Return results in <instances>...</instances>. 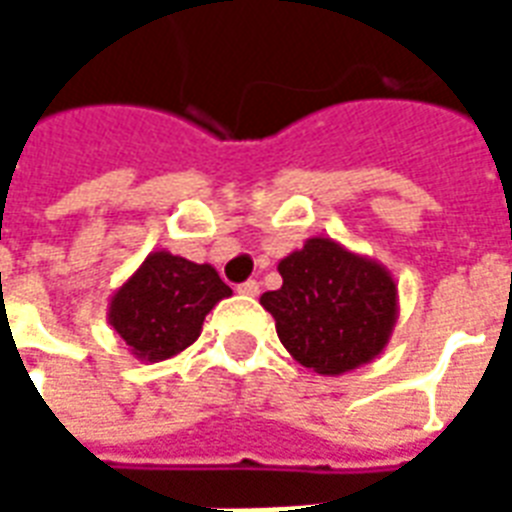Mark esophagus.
<instances>
[{"label":"esophagus","mask_w":512,"mask_h":512,"mask_svg":"<svg viewBox=\"0 0 512 512\" xmlns=\"http://www.w3.org/2000/svg\"><path fill=\"white\" fill-rule=\"evenodd\" d=\"M238 293L252 299V296H257V293H260V282H257V279H246L244 285H238Z\"/></svg>","instance_id":"obj_1"}]
</instances>
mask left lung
<instances>
[{"mask_svg": "<svg viewBox=\"0 0 512 512\" xmlns=\"http://www.w3.org/2000/svg\"><path fill=\"white\" fill-rule=\"evenodd\" d=\"M277 268L282 288L263 293L260 304L299 365L343 376L381 356L400 310L389 268L326 235L307 238Z\"/></svg>", "mask_w": 512, "mask_h": 512, "instance_id": "1", "label": "left lung"}]
</instances>
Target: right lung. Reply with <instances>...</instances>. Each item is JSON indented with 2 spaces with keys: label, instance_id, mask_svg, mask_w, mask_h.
<instances>
[{
  "label": "right lung",
  "instance_id": "1",
  "mask_svg": "<svg viewBox=\"0 0 512 512\" xmlns=\"http://www.w3.org/2000/svg\"><path fill=\"white\" fill-rule=\"evenodd\" d=\"M233 290L216 268L158 249L112 293L109 326L139 362H164L186 351L202 332L205 315Z\"/></svg>",
  "mask_w": 512,
  "mask_h": 512
}]
</instances>
